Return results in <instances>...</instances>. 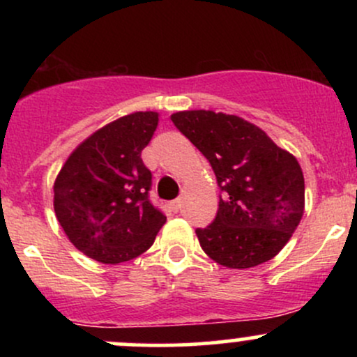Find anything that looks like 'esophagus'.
Wrapping results in <instances>:
<instances>
[{
    "label": "esophagus",
    "mask_w": 357,
    "mask_h": 357,
    "mask_svg": "<svg viewBox=\"0 0 357 357\" xmlns=\"http://www.w3.org/2000/svg\"><path fill=\"white\" fill-rule=\"evenodd\" d=\"M167 208H169L173 213H178L181 210V199H173V202L167 203Z\"/></svg>",
    "instance_id": "1"
}]
</instances>
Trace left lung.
<instances>
[{"mask_svg":"<svg viewBox=\"0 0 357 357\" xmlns=\"http://www.w3.org/2000/svg\"><path fill=\"white\" fill-rule=\"evenodd\" d=\"M171 121L208 159L221 191L213 223L196 228L204 253L228 268L272 260L304 215L297 159L241 117L186 110Z\"/></svg>","mask_w":357,"mask_h":357,"instance_id":"left-lung-1","label":"left lung"}]
</instances>
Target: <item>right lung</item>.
<instances>
[{
	"label": "right lung",
	"instance_id": "1",
	"mask_svg": "<svg viewBox=\"0 0 357 357\" xmlns=\"http://www.w3.org/2000/svg\"><path fill=\"white\" fill-rule=\"evenodd\" d=\"M155 112H134L93 132L67 159L53 186V208L68 240L102 264L144 253L166 223L149 199L153 174L141 153Z\"/></svg>",
	"mask_w": 357,
	"mask_h": 357
}]
</instances>
